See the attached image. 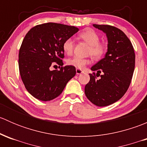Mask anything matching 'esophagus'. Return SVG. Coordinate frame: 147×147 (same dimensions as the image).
<instances>
[{
  "mask_svg": "<svg viewBox=\"0 0 147 147\" xmlns=\"http://www.w3.org/2000/svg\"><path fill=\"white\" fill-rule=\"evenodd\" d=\"M83 72V71L82 69H76V73L77 75H80Z\"/></svg>",
  "mask_w": 147,
  "mask_h": 147,
  "instance_id": "esophagus-1",
  "label": "esophagus"
}]
</instances>
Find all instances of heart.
Wrapping results in <instances>:
<instances>
[{
    "mask_svg": "<svg viewBox=\"0 0 147 147\" xmlns=\"http://www.w3.org/2000/svg\"><path fill=\"white\" fill-rule=\"evenodd\" d=\"M79 38L85 41L90 45L88 53L96 59L101 58L106 52V47L104 44L100 42V36L94 30L87 29L79 34ZM75 47V42L71 38L65 40L63 42V49L65 53L68 55L72 54ZM68 65L75 67L78 69H83L87 65L90 64V60L88 58H82L79 57H74L69 59L67 62Z\"/></svg>",
    "mask_w": 147,
    "mask_h": 147,
    "instance_id": "heart-1",
    "label": "heart"
}]
</instances>
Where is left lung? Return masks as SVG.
I'll return each instance as SVG.
<instances>
[{
  "label": "left lung",
  "instance_id": "1",
  "mask_svg": "<svg viewBox=\"0 0 147 147\" xmlns=\"http://www.w3.org/2000/svg\"><path fill=\"white\" fill-rule=\"evenodd\" d=\"M93 26L106 34L107 52L91 67L97 74H90L84 93L96 106L105 107L120 100L128 90L135 67V53L129 39L119 28L108 25ZM100 75V79H96Z\"/></svg>",
  "mask_w": 147,
  "mask_h": 147
}]
</instances>
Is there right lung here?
<instances>
[{"instance_id":"right-lung-1","label":"right lung","mask_w":147,"mask_h":147,"mask_svg":"<svg viewBox=\"0 0 147 147\" xmlns=\"http://www.w3.org/2000/svg\"><path fill=\"white\" fill-rule=\"evenodd\" d=\"M78 30L75 26L47 23L26 34L19 50V71L26 90L34 97L41 101L56 98L75 75L76 69L70 65L60 67L59 70L50 68L55 64L63 66V42Z\"/></svg>"}]
</instances>
